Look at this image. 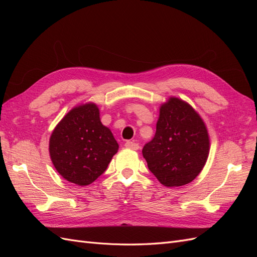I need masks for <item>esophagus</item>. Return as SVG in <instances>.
Masks as SVG:
<instances>
[{"instance_id":"1","label":"esophagus","mask_w":257,"mask_h":257,"mask_svg":"<svg viewBox=\"0 0 257 257\" xmlns=\"http://www.w3.org/2000/svg\"><path fill=\"white\" fill-rule=\"evenodd\" d=\"M125 147L130 148V149H132V150H138L139 149V145L134 143V142H126Z\"/></svg>"}]
</instances>
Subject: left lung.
Listing matches in <instances>:
<instances>
[{"label":"left lung","instance_id":"obj_1","mask_svg":"<svg viewBox=\"0 0 257 257\" xmlns=\"http://www.w3.org/2000/svg\"><path fill=\"white\" fill-rule=\"evenodd\" d=\"M206 124L194 108L178 97L160 107L157 132L143 155L150 172L167 188L192 182L209 155Z\"/></svg>","mask_w":257,"mask_h":257}]
</instances>
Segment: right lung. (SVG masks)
Wrapping results in <instances>:
<instances>
[{"instance_id": "1", "label": "right lung", "mask_w": 257, "mask_h": 257, "mask_svg": "<svg viewBox=\"0 0 257 257\" xmlns=\"http://www.w3.org/2000/svg\"><path fill=\"white\" fill-rule=\"evenodd\" d=\"M119 145L103 125L94 103L74 107L54 127L49 141L52 164L65 180L84 186L102 175Z\"/></svg>"}]
</instances>
